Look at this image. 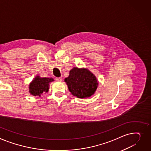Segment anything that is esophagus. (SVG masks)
Instances as JSON below:
<instances>
[{"label": "esophagus", "mask_w": 151, "mask_h": 151, "mask_svg": "<svg viewBox=\"0 0 151 151\" xmlns=\"http://www.w3.org/2000/svg\"><path fill=\"white\" fill-rule=\"evenodd\" d=\"M56 80L57 81L61 82L62 81V78L61 77H59V78H56Z\"/></svg>", "instance_id": "34e87169"}]
</instances>
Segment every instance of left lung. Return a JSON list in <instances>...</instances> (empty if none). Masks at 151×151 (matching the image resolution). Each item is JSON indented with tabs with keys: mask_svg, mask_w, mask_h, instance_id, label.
<instances>
[{
	"mask_svg": "<svg viewBox=\"0 0 151 151\" xmlns=\"http://www.w3.org/2000/svg\"><path fill=\"white\" fill-rule=\"evenodd\" d=\"M64 81L71 93L79 98L91 96L95 93L98 84L96 76L85 68L73 67Z\"/></svg>",
	"mask_w": 151,
	"mask_h": 151,
	"instance_id": "1",
	"label": "left lung"
}]
</instances>
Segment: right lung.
<instances>
[{
  "mask_svg": "<svg viewBox=\"0 0 151 151\" xmlns=\"http://www.w3.org/2000/svg\"><path fill=\"white\" fill-rule=\"evenodd\" d=\"M52 78H40L36 76L29 85V93L33 96H39L44 92H47L50 87V83L53 81Z\"/></svg>",
  "mask_w": 151,
  "mask_h": 151,
  "instance_id": "add662e5",
  "label": "right lung"
}]
</instances>
